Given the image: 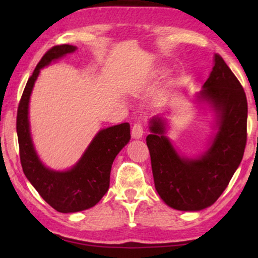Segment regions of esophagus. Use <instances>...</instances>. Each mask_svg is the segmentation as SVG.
Segmentation results:
<instances>
[{
  "label": "esophagus",
  "instance_id": "obj_1",
  "mask_svg": "<svg viewBox=\"0 0 258 258\" xmlns=\"http://www.w3.org/2000/svg\"><path fill=\"white\" fill-rule=\"evenodd\" d=\"M143 125L141 124V123H136V124H134L133 129H132V137L134 140H140L142 139L143 136Z\"/></svg>",
  "mask_w": 258,
  "mask_h": 258
}]
</instances>
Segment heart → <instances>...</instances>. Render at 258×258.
<instances>
[{
    "label": "heart",
    "instance_id": "heart-1",
    "mask_svg": "<svg viewBox=\"0 0 258 258\" xmlns=\"http://www.w3.org/2000/svg\"><path fill=\"white\" fill-rule=\"evenodd\" d=\"M169 74V70L164 67H157L150 72H148L146 75L143 76V82H156V81L163 80L167 77Z\"/></svg>",
    "mask_w": 258,
    "mask_h": 258
}]
</instances>
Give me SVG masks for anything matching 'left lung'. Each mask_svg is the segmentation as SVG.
Instances as JSON below:
<instances>
[{"instance_id":"obj_1","label":"left lung","mask_w":258,"mask_h":258,"mask_svg":"<svg viewBox=\"0 0 258 258\" xmlns=\"http://www.w3.org/2000/svg\"><path fill=\"white\" fill-rule=\"evenodd\" d=\"M194 101L214 115L215 133L204 151L186 156L175 148L164 116L149 119L147 136L155 189L167 206L179 211H200L216 202L237 170L246 143L245 93L220 55L215 54L213 70Z\"/></svg>"}]
</instances>
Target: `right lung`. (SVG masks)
Returning a JSON list of instances; mask_svg holds the SVG:
<instances>
[{"label":"right lung","mask_w":258,"mask_h":258,"mask_svg":"<svg viewBox=\"0 0 258 258\" xmlns=\"http://www.w3.org/2000/svg\"><path fill=\"white\" fill-rule=\"evenodd\" d=\"M75 45H56L38 62L28 80L17 110L16 130L24 175L42 199L58 213L87 210L100 202L110 183L111 165L130 141L128 122L98 130L80 160L67 170H55L41 161L34 146L29 121V103L41 69L76 51Z\"/></svg>","instance_id":"1"}]
</instances>
